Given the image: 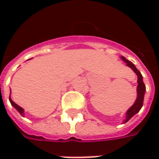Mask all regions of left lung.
I'll return each mask as SVG.
<instances>
[{"label":"left lung","mask_w":159,"mask_h":159,"mask_svg":"<svg viewBox=\"0 0 159 159\" xmlns=\"http://www.w3.org/2000/svg\"><path fill=\"white\" fill-rule=\"evenodd\" d=\"M121 58L125 61L126 63V65L129 66L130 68H132V70H134L138 76V86H137V99L135 102L134 103V105L126 111V119L124 121V123L127 122L129 119H131L132 117L134 115H135L136 113L141 110V108L143 107V98H144V94H145V85H144L143 80V76L141 74V72L136 69V67L134 66V64L131 63L130 61L126 60L124 57H121Z\"/></svg>","instance_id":"8db88e82"}]
</instances>
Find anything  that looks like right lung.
I'll return each mask as SVG.
<instances>
[{
	"instance_id": "obj_1",
	"label": "right lung",
	"mask_w": 159,
	"mask_h": 159,
	"mask_svg": "<svg viewBox=\"0 0 159 159\" xmlns=\"http://www.w3.org/2000/svg\"><path fill=\"white\" fill-rule=\"evenodd\" d=\"M9 101H10V103H11V104H12L13 106L15 107L16 109V110L18 111V112L20 113L22 116H24V115H25V114H24V110H23V108H21V107H19V106H18V105H17V104H16V103H15L14 102L11 100V98H10V97H9Z\"/></svg>"
}]
</instances>
